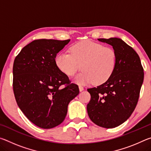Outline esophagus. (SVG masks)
<instances>
[{"label": "esophagus", "mask_w": 151, "mask_h": 151, "mask_svg": "<svg viewBox=\"0 0 151 151\" xmlns=\"http://www.w3.org/2000/svg\"><path fill=\"white\" fill-rule=\"evenodd\" d=\"M79 91H80V92H82L84 91V88L82 86H79Z\"/></svg>", "instance_id": "obj_1"}]
</instances>
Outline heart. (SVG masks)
<instances>
[{
	"label": "heart",
	"mask_w": 151,
	"mask_h": 151,
	"mask_svg": "<svg viewBox=\"0 0 151 151\" xmlns=\"http://www.w3.org/2000/svg\"><path fill=\"white\" fill-rule=\"evenodd\" d=\"M70 54L60 52L56 56L55 63L61 72L72 76L81 68L83 72L74 78V82L86 85L94 82L100 85L114 73L117 63L116 52L111 47L90 40L76 42L70 47Z\"/></svg>",
	"instance_id": "obj_1"
}]
</instances>
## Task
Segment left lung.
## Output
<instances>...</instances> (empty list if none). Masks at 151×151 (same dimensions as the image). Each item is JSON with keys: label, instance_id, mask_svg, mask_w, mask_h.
<instances>
[{"label": "left lung", "instance_id": "obj_1", "mask_svg": "<svg viewBox=\"0 0 151 151\" xmlns=\"http://www.w3.org/2000/svg\"><path fill=\"white\" fill-rule=\"evenodd\" d=\"M98 40L112 46L116 52L117 63L114 73L105 83L87 89L91 98L86 109L94 124L112 129L124 122L134 111L144 72L139 56L122 39L110 38Z\"/></svg>", "mask_w": 151, "mask_h": 151}]
</instances>
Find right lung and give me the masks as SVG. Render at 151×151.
Masks as SVG:
<instances>
[{
	"label": "right lung",
	"mask_w": 151,
	"mask_h": 151,
	"mask_svg": "<svg viewBox=\"0 0 151 151\" xmlns=\"http://www.w3.org/2000/svg\"><path fill=\"white\" fill-rule=\"evenodd\" d=\"M70 40L39 39L22 48L13 64V91L27 118L42 129L62 123L78 85L58 69L55 57ZM65 85L64 87L63 85Z\"/></svg>",
	"instance_id": "right-lung-1"
}]
</instances>
